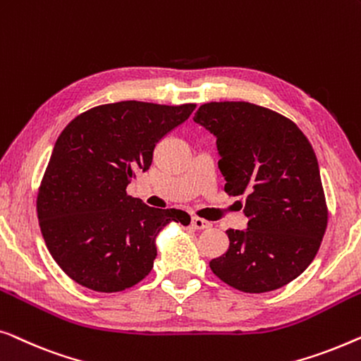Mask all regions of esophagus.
Returning a JSON list of instances; mask_svg holds the SVG:
<instances>
[{
	"label": "esophagus",
	"mask_w": 361,
	"mask_h": 361,
	"mask_svg": "<svg viewBox=\"0 0 361 361\" xmlns=\"http://www.w3.org/2000/svg\"><path fill=\"white\" fill-rule=\"evenodd\" d=\"M191 227H192V229H196V231H204V229H209L211 222L206 221V219H201V217H192Z\"/></svg>",
	"instance_id": "obj_1"
}]
</instances>
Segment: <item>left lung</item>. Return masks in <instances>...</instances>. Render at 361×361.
I'll list each match as a JSON object with an SVG mask.
<instances>
[{"mask_svg":"<svg viewBox=\"0 0 361 361\" xmlns=\"http://www.w3.org/2000/svg\"><path fill=\"white\" fill-rule=\"evenodd\" d=\"M195 121L217 137L224 191L240 196L247 231H227L229 248L209 262L219 280L243 293H268L316 258L329 209L312 145L276 111L247 101L206 103Z\"/></svg>","mask_w":361,"mask_h":361,"instance_id":"left-lung-1","label":"left lung"}]
</instances>
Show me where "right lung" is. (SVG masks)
<instances>
[{
	"label": "right lung",
	"mask_w": 361,
	"mask_h": 361,
	"mask_svg": "<svg viewBox=\"0 0 361 361\" xmlns=\"http://www.w3.org/2000/svg\"><path fill=\"white\" fill-rule=\"evenodd\" d=\"M195 108L101 104L59 135L35 204L45 245L73 281L98 293L135 286L154 268L161 227L170 221L190 224L185 211L150 207L129 196L128 185L150 169L159 140Z\"/></svg>",
	"instance_id": "1"
}]
</instances>
